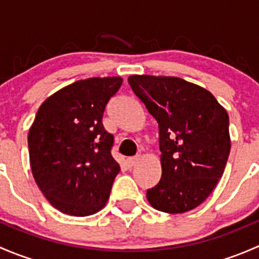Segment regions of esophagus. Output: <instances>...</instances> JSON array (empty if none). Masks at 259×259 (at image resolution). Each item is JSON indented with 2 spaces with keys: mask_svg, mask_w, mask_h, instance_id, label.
<instances>
[{
  "mask_svg": "<svg viewBox=\"0 0 259 259\" xmlns=\"http://www.w3.org/2000/svg\"><path fill=\"white\" fill-rule=\"evenodd\" d=\"M138 161H139V156H132V158L126 159V164L129 166H134Z\"/></svg>",
  "mask_w": 259,
  "mask_h": 259,
  "instance_id": "obj_1",
  "label": "esophagus"
}]
</instances>
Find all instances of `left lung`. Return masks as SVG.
Masks as SVG:
<instances>
[{
    "mask_svg": "<svg viewBox=\"0 0 259 259\" xmlns=\"http://www.w3.org/2000/svg\"><path fill=\"white\" fill-rule=\"evenodd\" d=\"M129 85L159 127L161 178L146 190L151 207L185 213L202 204L223 176L229 117L205 89L174 76L132 75Z\"/></svg>",
    "mask_w": 259,
    "mask_h": 259,
    "instance_id": "8db88e82",
    "label": "left lung"
}]
</instances>
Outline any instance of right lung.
Masks as SVG:
<instances>
[{
	"label": "right lung",
	"instance_id": "right-lung-1",
	"mask_svg": "<svg viewBox=\"0 0 259 259\" xmlns=\"http://www.w3.org/2000/svg\"><path fill=\"white\" fill-rule=\"evenodd\" d=\"M120 76L90 77L46 99L28 132L32 176L50 204L86 217L105 207L120 166L111 156L114 137L103 125Z\"/></svg>",
	"mask_w": 259,
	"mask_h": 259
}]
</instances>
